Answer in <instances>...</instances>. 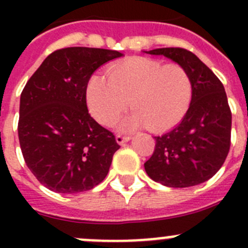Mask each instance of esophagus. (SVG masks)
Listing matches in <instances>:
<instances>
[{
  "label": "esophagus",
  "mask_w": 248,
  "mask_h": 248,
  "mask_svg": "<svg viewBox=\"0 0 248 248\" xmlns=\"http://www.w3.org/2000/svg\"><path fill=\"white\" fill-rule=\"evenodd\" d=\"M131 139V137H129V135H122V134H118L117 137H115V140H117V143L119 144V145H124L125 143H128L129 140Z\"/></svg>",
  "instance_id": "obj_1"
}]
</instances>
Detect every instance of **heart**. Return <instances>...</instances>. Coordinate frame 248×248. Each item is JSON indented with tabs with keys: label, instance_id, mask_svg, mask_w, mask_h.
I'll use <instances>...</instances> for the list:
<instances>
[{
	"label": "heart",
	"instance_id": "b5f03b06",
	"mask_svg": "<svg viewBox=\"0 0 248 248\" xmlns=\"http://www.w3.org/2000/svg\"><path fill=\"white\" fill-rule=\"evenodd\" d=\"M192 93V78L184 67L134 58L113 65L108 78L94 76L88 83L87 102L93 117L104 125L117 122L130 103L134 110L122 123L123 129L146 125L160 131L183 119Z\"/></svg>",
	"mask_w": 248,
	"mask_h": 248
}]
</instances>
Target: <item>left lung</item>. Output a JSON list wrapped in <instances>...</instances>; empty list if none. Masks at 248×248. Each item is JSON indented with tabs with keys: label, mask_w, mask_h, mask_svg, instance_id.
<instances>
[{
	"label": "left lung",
	"mask_w": 248,
	"mask_h": 248,
	"mask_svg": "<svg viewBox=\"0 0 248 248\" xmlns=\"http://www.w3.org/2000/svg\"><path fill=\"white\" fill-rule=\"evenodd\" d=\"M171 59L189 72L194 93L189 109L176 126L155 138V149L144 164L156 183L190 187L211 179L226 160L231 144V110L222 83L205 63L184 48L145 52Z\"/></svg>",
	"instance_id": "left-lung-1"
}]
</instances>
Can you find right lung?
<instances>
[{"label":"right lung","instance_id":"1","mask_svg":"<svg viewBox=\"0 0 248 248\" xmlns=\"http://www.w3.org/2000/svg\"><path fill=\"white\" fill-rule=\"evenodd\" d=\"M118 50H54L31 77L19 100L18 139L32 174L50 191L78 194L102 183L120 148L87 108V87Z\"/></svg>","mask_w":248,"mask_h":248}]
</instances>
